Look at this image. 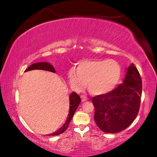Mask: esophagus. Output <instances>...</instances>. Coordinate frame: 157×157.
<instances>
[{"label":"esophagus","instance_id":"obj_1","mask_svg":"<svg viewBox=\"0 0 157 157\" xmlns=\"http://www.w3.org/2000/svg\"><path fill=\"white\" fill-rule=\"evenodd\" d=\"M81 101H82L83 102V101H86L88 100V98L86 96H84V95H81Z\"/></svg>","mask_w":157,"mask_h":157}]
</instances>
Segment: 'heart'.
<instances>
[{"label":"heart","instance_id":"b5f03b06","mask_svg":"<svg viewBox=\"0 0 157 157\" xmlns=\"http://www.w3.org/2000/svg\"><path fill=\"white\" fill-rule=\"evenodd\" d=\"M121 66L111 59H85L78 68L71 67L68 72L71 85L81 91L87 83L89 91L93 95H103L113 89L121 77Z\"/></svg>","mask_w":157,"mask_h":157}]
</instances>
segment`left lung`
<instances>
[{"label": "left lung", "mask_w": 157, "mask_h": 157, "mask_svg": "<svg viewBox=\"0 0 157 157\" xmlns=\"http://www.w3.org/2000/svg\"><path fill=\"white\" fill-rule=\"evenodd\" d=\"M142 82L134 64L126 70L123 83L109 93L94 96V120L102 132L114 134L128 127L138 115Z\"/></svg>", "instance_id": "left-lung-1"}]
</instances>
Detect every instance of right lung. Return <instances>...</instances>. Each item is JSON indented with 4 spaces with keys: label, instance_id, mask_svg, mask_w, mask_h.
<instances>
[{
    "label": "right lung",
    "instance_id": "1",
    "mask_svg": "<svg viewBox=\"0 0 157 157\" xmlns=\"http://www.w3.org/2000/svg\"><path fill=\"white\" fill-rule=\"evenodd\" d=\"M31 70H44L46 71H50L55 73V68H53V66L50 64L48 62H39V63H33L29 66L25 71H29ZM69 99H70V106H69V113H68L67 119L63 126L59 128V130L56 132L53 133V134H48V136H56V135L61 134L62 133H63L66 130V128H68V124H69L70 121H71L73 117L75 111L78 108V105L81 103V98L76 92H72L69 96Z\"/></svg>",
    "mask_w": 157,
    "mask_h": 157
}]
</instances>
